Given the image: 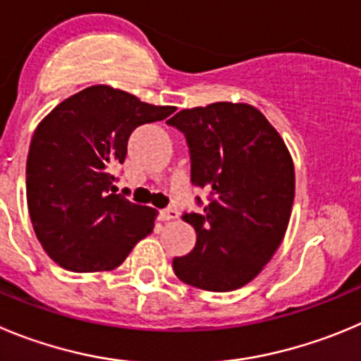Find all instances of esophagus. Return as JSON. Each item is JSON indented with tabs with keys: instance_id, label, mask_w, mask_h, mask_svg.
I'll return each mask as SVG.
<instances>
[{
	"instance_id": "34e87169",
	"label": "esophagus",
	"mask_w": 361,
	"mask_h": 361,
	"mask_svg": "<svg viewBox=\"0 0 361 361\" xmlns=\"http://www.w3.org/2000/svg\"><path fill=\"white\" fill-rule=\"evenodd\" d=\"M158 217H160V221H176L178 217H180V212L176 210V208H165V210H160V214H158Z\"/></svg>"
}]
</instances>
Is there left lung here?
<instances>
[{"mask_svg": "<svg viewBox=\"0 0 361 361\" xmlns=\"http://www.w3.org/2000/svg\"><path fill=\"white\" fill-rule=\"evenodd\" d=\"M167 123L185 133L192 183L210 190L201 214L183 215L197 240L174 258V272L203 290H237L260 274L285 237L294 161L281 135L247 103L185 109Z\"/></svg>", "mask_w": 361, "mask_h": 361, "instance_id": "obj_1", "label": "left lung"}]
</instances>
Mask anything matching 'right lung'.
Returning a JSON list of instances; mask_svg holds the SVG:
<instances>
[{
    "label": "right lung",
    "mask_w": 361,
    "mask_h": 361,
    "mask_svg": "<svg viewBox=\"0 0 361 361\" xmlns=\"http://www.w3.org/2000/svg\"><path fill=\"white\" fill-rule=\"evenodd\" d=\"M174 110L92 85L40 121L26 160V200L37 238L60 267L112 271L153 231L158 212L114 194L112 173L131 131Z\"/></svg>",
    "instance_id": "obj_1"
}]
</instances>
